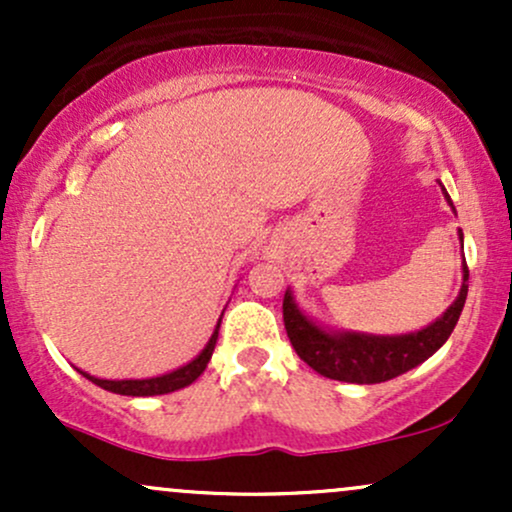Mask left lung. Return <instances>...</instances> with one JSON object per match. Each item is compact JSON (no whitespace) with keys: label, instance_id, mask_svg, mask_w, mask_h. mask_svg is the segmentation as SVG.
Here are the masks:
<instances>
[{"label":"left lung","instance_id":"1","mask_svg":"<svg viewBox=\"0 0 512 512\" xmlns=\"http://www.w3.org/2000/svg\"><path fill=\"white\" fill-rule=\"evenodd\" d=\"M443 187V185H440ZM443 195L450 202V195ZM455 209V207H452ZM462 240V231H460ZM467 279L469 269L467 262L462 264V289L455 303L438 317L436 322L424 327L419 332L395 334V337H380V334H361V332H330L310 320L308 315L298 308L293 301L291 291L284 296V325L289 334L291 346L296 354L308 363L310 368L320 375L342 383L373 385L385 383V380L397 378L424 363L428 356L448 342V337L455 330L457 320L467 301Z\"/></svg>","mask_w":512,"mask_h":512}]
</instances>
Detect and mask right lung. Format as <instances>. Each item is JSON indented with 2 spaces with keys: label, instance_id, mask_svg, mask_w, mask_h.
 <instances>
[{
  "label": "right lung",
  "instance_id": "add662e5",
  "mask_svg": "<svg viewBox=\"0 0 512 512\" xmlns=\"http://www.w3.org/2000/svg\"><path fill=\"white\" fill-rule=\"evenodd\" d=\"M219 327H221V320L216 322V330L211 334V339L207 342V346L202 349V354L197 358H192L187 366H180L178 370H170L166 375H158V378H146V380H101V378H93V375L84 373V370H79L84 378L91 380V383H96L98 387H103V390L108 392H115V395H127V397H151V395H168V392H175V390H182V387L192 385L199 375L204 373V368H207L211 354H214V346H216V339H219Z\"/></svg>",
  "mask_w": 512,
  "mask_h": 512
}]
</instances>
